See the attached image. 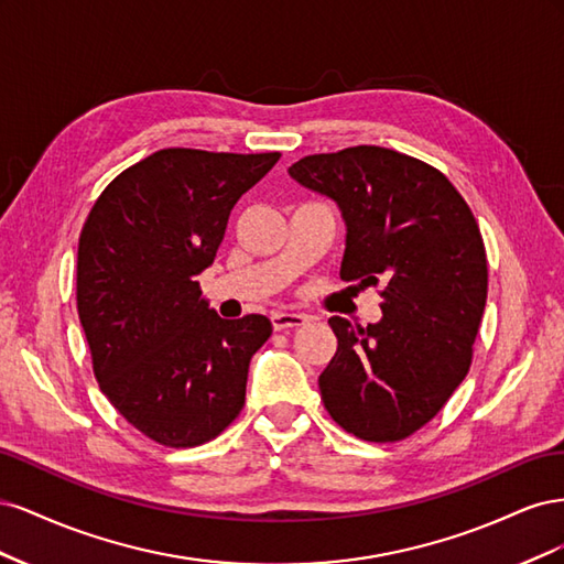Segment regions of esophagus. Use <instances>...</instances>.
<instances>
[{
    "label": "esophagus",
    "mask_w": 564,
    "mask_h": 564,
    "mask_svg": "<svg viewBox=\"0 0 564 564\" xmlns=\"http://www.w3.org/2000/svg\"><path fill=\"white\" fill-rule=\"evenodd\" d=\"M272 327L275 332H286V329H299L303 327L305 322H308V315H301V313H272Z\"/></svg>",
    "instance_id": "obj_1"
}]
</instances>
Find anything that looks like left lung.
I'll use <instances>...</instances> for the list:
<instances>
[{
    "mask_svg": "<svg viewBox=\"0 0 564 564\" xmlns=\"http://www.w3.org/2000/svg\"><path fill=\"white\" fill-rule=\"evenodd\" d=\"M289 174L344 214L340 280L377 286L383 299L377 324L329 317L338 348L319 373L324 409L355 437L400 442L447 404L470 369L487 303L480 228L445 174L398 150L322 152Z\"/></svg>",
    "mask_w": 564,
    "mask_h": 564,
    "instance_id": "8db88e82",
    "label": "left lung"
}]
</instances>
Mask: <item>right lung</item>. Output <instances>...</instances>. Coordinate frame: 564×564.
Instances as JSON below:
<instances>
[{"label": "right lung", "mask_w": 564, "mask_h": 564, "mask_svg": "<svg viewBox=\"0 0 564 564\" xmlns=\"http://www.w3.org/2000/svg\"><path fill=\"white\" fill-rule=\"evenodd\" d=\"M280 158L164 148L112 178L84 220L77 313L94 377L158 445H204L242 412L272 324L220 319L195 278L214 263L237 199Z\"/></svg>", "instance_id": "obj_1"}]
</instances>
